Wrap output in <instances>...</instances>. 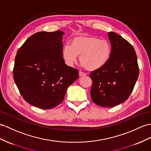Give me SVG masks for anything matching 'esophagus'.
Wrapping results in <instances>:
<instances>
[{"label":"esophagus","mask_w":151,"mask_h":151,"mask_svg":"<svg viewBox=\"0 0 151 151\" xmlns=\"http://www.w3.org/2000/svg\"><path fill=\"white\" fill-rule=\"evenodd\" d=\"M86 76V73H84L83 72H79V76L80 77H83V76Z\"/></svg>","instance_id":"esophagus-1"}]
</instances>
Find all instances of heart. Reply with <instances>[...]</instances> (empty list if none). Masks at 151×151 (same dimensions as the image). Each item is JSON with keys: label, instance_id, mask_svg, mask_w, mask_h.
<instances>
[{"label": "heart", "instance_id": "obj_1", "mask_svg": "<svg viewBox=\"0 0 151 151\" xmlns=\"http://www.w3.org/2000/svg\"><path fill=\"white\" fill-rule=\"evenodd\" d=\"M111 54V46L108 40L89 35L76 36L71 40L70 46L66 45L63 50V59L68 65H72L77 56H80V63L90 72L103 67Z\"/></svg>", "mask_w": 151, "mask_h": 151}]
</instances>
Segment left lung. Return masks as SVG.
I'll return each instance as SVG.
<instances>
[{
	"label": "left lung",
	"mask_w": 151,
	"mask_h": 151,
	"mask_svg": "<svg viewBox=\"0 0 151 151\" xmlns=\"http://www.w3.org/2000/svg\"><path fill=\"white\" fill-rule=\"evenodd\" d=\"M111 54L108 63L92 71L90 95L95 104L113 107L126 101L138 79L139 67L133 47L115 32H108Z\"/></svg>",
	"instance_id": "left-lung-1"
}]
</instances>
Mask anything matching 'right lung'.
I'll return each instance as SVG.
<instances>
[{"instance_id": "obj_1", "label": "right lung", "mask_w": 151, "mask_h": 151, "mask_svg": "<svg viewBox=\"0 0 151 151\" xmlns=\"http://www.w3.org/2000/svg\"><path fill=\"white\" fill-rule=\"evenodd\" d=\"M63 34L61 31L36 32L17 51L14 81L24 100L40 109L61 103L67 88L79 78L78 70L65 63Z\"/></svg>"}]
</instances>
